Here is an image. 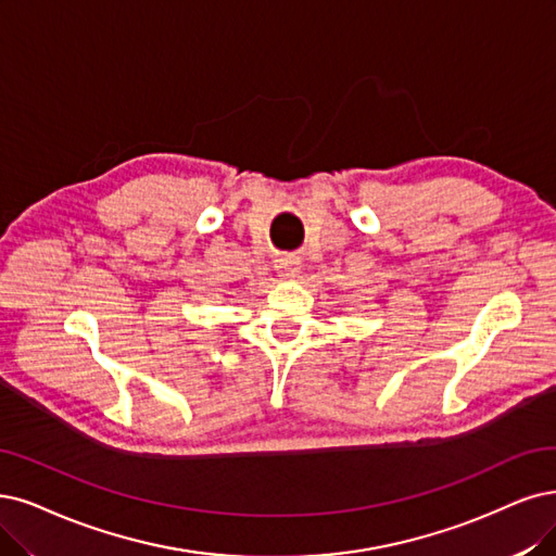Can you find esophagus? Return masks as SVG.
I'll list each match as a JSON object with an SVG mask.
<instances>
[{
  "instance_id": "1",
  "label": "esophagus",
  "mask_w": 556,
  "mask_h": 556,
  "mask_svg": "<svg viewBox=\"0 0 556 556\" xmlns=\"http://www.w3.org/2000/svg\"><path fill=\"white\" fill-rule=\"evenodd\" d=\"M275 267L279 270V277L293 279V277L302 270V263H300V258H295V256H279V258L275 261Z\"/></svg>"
}]
</instances>
